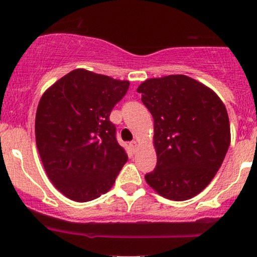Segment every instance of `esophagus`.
<instances>
[{"instance_id": "34e87169", "label": "esophagus", "mask_w": 257, "mask_h": 257, "mask_svg": "<svg viewBox=\"0 0 257 257\" xmlns=\"http://www.w3.org/2000/svg\"><path fill=\"white\" fill-rule=\"evenodd\" d=\"M129 145H131V149L133 150V152H135V150H137V146H138V143L137 141H132L131 144H129Z\"/></svg>"}]
</instances>
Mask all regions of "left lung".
<instances>
[{
    "mask_svg": "<svg viewBox=\"0 0 257 257\" xmlns=\"http://www.w3.org/2000/svg\"><path fill=\"white\" fill-rule=\"evenodd\" d=\"M138 91L155 122L157 164L146 182L164 198H192L213 180L228 151L225 105L213 90L184 75L147 79Z\"/></svg>",
    "mask_w": 257,
    "mask_h": 257,
    "instance_id": "left-lung-1",
    "label": "left lung"
}]
</instances>
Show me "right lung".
I'll use <instances>...</instances> for the list:
<instances>
[{
	"label": "right lung",
	"mask_w": 257,
	"mask_h": 257,
	"mask_svg": "<svg viewBox=\"0 0 257 257\" xmlns=\"http://www.w3.org/2000/svg\"><path fill=\"white\" fill-rule=\"evenodd\" d=\"M128 88V81L77 69L41 98L35 122L38 153L48 178L67 198H99L128 161L110 120Z\"/></svg>",
	"instance_id": "1"
}]
</instances>
